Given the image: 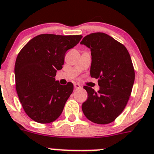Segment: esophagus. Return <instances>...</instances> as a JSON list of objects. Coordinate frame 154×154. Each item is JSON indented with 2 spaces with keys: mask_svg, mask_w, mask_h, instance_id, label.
I'll use <instances>...</instances> for the list:
<instances>
[{
  "mask_svg": "<svg viewBox=\"0 0 154 154\" xmlns=\"http://www.w3.org/2000/svg\"><path fill=\"white\" fill-rule=\"evenodd\" d=\"M74 88H81V86L79 84H74Z\"/></svg>",
  "mask_w": 154,
  "mask_h": 154,
  "instance_id": "34e87169",
  "label": "esophagus"
}]
</instances>
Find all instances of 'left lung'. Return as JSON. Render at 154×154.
<instances>
[{
  "instance_id": "obj_1",
  "label": "left lung",
  "mask_w": 154,
  "mask_h": 154,
  "mask_svg": "<svg viewBox=\"0 0 154 154\" xmlns=\"http://www.w3.org/2000/svg\"><path fill=\"white\" fill-rule=\"evenodd\" d=\"M91 49L90 74L98 79L99 90L85 86L88 99L82 110L89 121L106 125L115 121L131 95L135 69L131 56L122 44L104 33L85 36L81 42Z\"/></svg>"
}]
</instances>
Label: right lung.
<instances>
[{"mask_svg":"<svg viewBox=\"0 0 154 154\" xmlns=\"http://www.w3.org/2000/svg\"><path fill=\"white\" fill-rule=\"evenodd\" d=\"M81 38V35L40 34L18 54L15 88L23 109L33 121L51 123L61 115L73 85H61L55 76L63 68L66 52Z\"/></svg>","mask_w":154,"mask_h":154,"instance_id":"add662e5","label":"right lung"}]
</instances>
